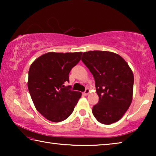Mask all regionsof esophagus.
Returning <instances> with one entry per match:
<instances>
[{
    "mask_svg": "<svg viewBox=\"0 0 156 156\" xmlns=\"http://www.w3.org/2000/svg\"><path fill=\"white\" fill-rule=\"evenodd\" d=\"M89 92H90V90H89V89L88 88H87V89H85V91H84L83 94L84 95V96H87V95L89 94Z\"/></svg>",
    "mask_w": 156,
    "mask_h": 156,
    "instance_id": "34e87169",
    "label": "esophagus"
}]
</instances>
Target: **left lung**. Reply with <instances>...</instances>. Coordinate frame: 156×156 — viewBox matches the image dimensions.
<instances>
[{
    "instance_id": "1",
    "label": "left lung",
    "mask_w": 156,
    "mask_h": 156,
    "mask_svg": "<svg viewBox=\"0 0 156 156\" xmlns=\"http://www.w3.org/2000/svg\"><path fill=\"white\" fill-rule=\"evenodd\" d=\"M82 61L93 74L99 101L92 113L104 125L119 120L131 105L134 77L125 60L106 51L84 52Z\"/></svg>"
}]
</instances>
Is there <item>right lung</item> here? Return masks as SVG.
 Instances as JSON below:
<instances>
[{"instance_id":"1","label":"right lung","mask_w":156,"mask_h":156,"mask_svg":"<svg viewBox=\"0 0 156 156\" xmlns=\"http://www.w3.org/2000/svg\"><path fill=\"white\" fill-rule=\"evenodd\" d=\"M82 52H49L34 60L29 70L28 89L35 107L44 118L59 122L73 112L82 94L65 87L69 73Z\"/></svg>"}]
</instances>
